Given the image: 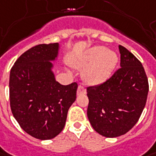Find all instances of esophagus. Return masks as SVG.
<instances>
[{
    "instance_id": "34e87169",
    "label": "esophagus",
    "mask_w": 156,
    "mask_h": 156,
    "mask_svg": "<svg viewBox=\"0 0 156 156\" xmlns=\"http://www.w3.org/2000/svg\"><path fill=\"white\" fill-rule=\"evenodd\" d=\"M85 88L83 87V85H78V90H77V94L78 95H81V94H84L85 93Z\"/></svg>"
}]
</instances>
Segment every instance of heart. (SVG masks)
Masks as SVG:
<instances>
[{
  "label": "heart",
  "mask_w": 156,
  "mask_h": 156,
  "mask_svg": "<svg viewBox=\"0 0 156 156\" xmlns=\"http://www.w3.org/2000/svg\"><path fill=\"white\" fill-rule=\"evenodd\" d=\"M116 63L117 56L114 51H106L103 46H96L73 62V66L86 67L83 73V78L88 83L95 85L104 83L110 78Z\"/></svg>",
  "instance_id": "1"
}]
</instances>
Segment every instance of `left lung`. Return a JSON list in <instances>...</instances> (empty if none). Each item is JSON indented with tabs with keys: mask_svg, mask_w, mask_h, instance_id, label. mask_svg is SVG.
Wrapping results in <instances>:
<instances>
[{
	"mask_svg": "<svg viewBox=\"0 0 156 156\" xmlns=\"http://www.w3.org/2000/svg\"><path fill=\"white\" fill-rule=\"evenodd\" d=\"M120 66L105 82L87 88V116L105 137L126 134L136 123L148 98V81L142 63L119 46Z\"/></svg>",
	"mask_w": 156,
	"mask_h": 156,
	"instance_id": "1",
	"label": "left lung"
}]
</instances>
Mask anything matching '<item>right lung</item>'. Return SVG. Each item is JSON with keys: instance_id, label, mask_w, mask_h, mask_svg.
Instances as JSON below:
<instances>
[{"instance_id": "obj_1", "label": "right lung", "mask_w": 156, "mask_h": 156, "mask_svg": "<svg viewBox=\"0 0 156 156\" xmlns=\"http://www.w3.org/2000/svg\"><path fill=\"white\" fill-rule=\"evenodd\" d=\"M58 44H41L19 57L10 71L9 98L14 118L33 137L49 140L64 129L78 83L62 85L51 72Z\"/></svg>"}]
</instances>
